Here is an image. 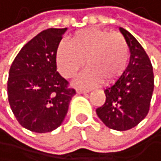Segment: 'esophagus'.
Here are the masks:
<instances>
[{
	"label": "esophagus",
	"mask_w": 161,
	"mask_h": 161,
	"mask_svg": "<svg viewBox=\"0 0 161 161\" xmlns=\"http://www.w3.org/2000/svg\"><path fill=\"white\" fill-rule=\"evenodd\" d=\"M87 92H89V90H87V89H81V88H78L77 89V93H79V94H81V93H87Z\"/></svg>",
	"instance_id": "34e87169"
}]
</instances>
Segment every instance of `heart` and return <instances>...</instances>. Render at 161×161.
<instances>
[{
    "label": "heart",
    "instance_id": "b5f03b06",
    "mask_svg": "<svg viewBox=\"0 0 161 161\" xmlns=\"http://www.w3.org/2000/svg\"><path fill=\"white\" fill-rule=\"evenodd\" d=\"M130 47L119 33L106 30L86 29L75 33L69 45L60 44L56 51V63L61 75L73 78L84 64L85 69L76 85L94 87L103 81L111 84L117 81L126 70Z\"/></svg>",
    "mask_w": 161,
    "mask_h": 161
}]
</instances>
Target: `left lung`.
<instances>
[{
    "label": "left lung",
    "mask_w": 161,
    "mask_h": 161,
    "mask_svg": "<svg viewBox=\"0 0 161 161\" xmlns=\"http://www.w3.org/2000/svg\"><path fill=\"white\" fill-rule=\"evenodd\" d=\"M119 31L130 47V64L122 76L104 90L106 102L97 114L106 126L123 131L138 125L148 114L154 75L142 45L126 30L119 27Z\"/></svg>",
    "instance_id": "obj_1"
}]
</instances>
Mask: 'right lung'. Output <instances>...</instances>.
<instances>
[{
  "mask_svg": "<svg viewBox=\"0 0 161 161\" xmlns=\"http://www.w3.org/2000/svg\"><path fill=\"white\" fill-rule=\"evenodd\" d=\"M68 29L41 31L21 48L9 71L8 100L16 119L34 132L63 123L75 89L56 71V51Z\"/></svg>",
  "mask_w": 161,
  "mask_h": 161,
  "instance_id": "add662e5",
  "label": "right lung"
}]
</instances>
